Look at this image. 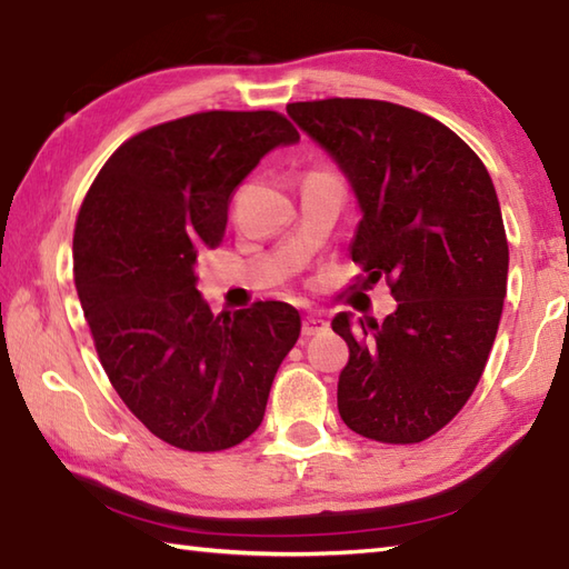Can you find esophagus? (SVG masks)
I'll return each mask as SVG.
<instances>
[{"mask_svg":"<svg viewBox=\"0 0 569 569\" xmlns=\"http://www.w3.org/2000/svg\"><path fill=\"white\" fill-rule=\"evenodd\" d=\"M322 330H328V320L320 313H310L303 318V336H318Z\"/></svg>","mask_w":569,"mask_h":569,"instance_id":"1","label":"esophagus"}]
</instances>
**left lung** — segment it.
<instances>
[{
  "mask_svg": "<svg viewBox=\"0 0 569 569\" xmlns=\"http://www.w3.org/2000/svg\"><path fill=\"white\" fill-rule=\"evenodd\" d=\"M286 110L352 189V261L397 300L382 322L332 318L350 348L340 417L367 439L425 441L469 402L503 313L508 241L491 174L453 130L405 106L328 98Z\"/></svg>",
  "mask_w": 569,
  "mask_h": 569,
  "instance_id": "8db88e82",
  "label": "left lung"
}]
</instances>
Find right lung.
<instances>
[{
    "label": "right lung",
    "instance_id": "add662e5",
    "mask_svg": "<svg viewBox=\"0 0 569 569\" xmlns=\"http://www.w3.org/2000/svg\"><path fill=\"white\" fill-rule=\"evenodd\" d=\"M300 136L273 110H209L122 142L78 211L73 281L100 365L154 437L221 451L261 427L273 377L300 336L281 300L214 316L197 259L227 231L229 197Z\"/></svg>",
    "mask_w": 569,
    "mask_h": 569
}]
</instances>
